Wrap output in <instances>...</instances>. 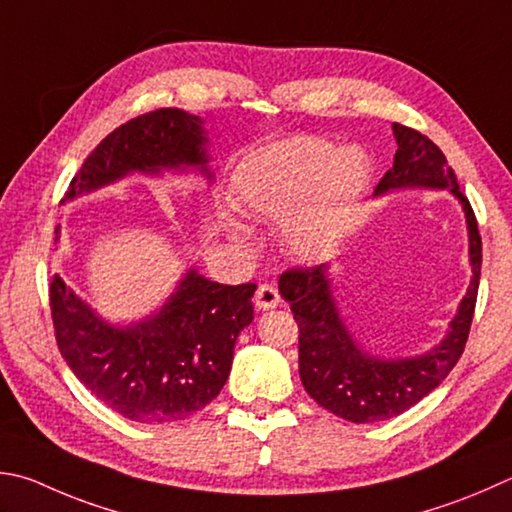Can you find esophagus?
<instances>
[{"mask_svg": "<svg viewBox=\"0 0 512 512\" xmlns=\"http://www.w3.org/2000/svg\"><path fill=\"white\" fill-rule=\"evenodd\" d=\"M277 304H280V293H277V288L273 284H259L257 293H255L257 309L268 311V309H275Z\"/></svg>", "mask_w": 512, "mask_h": 512, "instance_id": "esophagus-1", "label": "esophagus"}]
</instances>
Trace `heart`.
<instances>
[{"label":"heart","instance_id":"1","mask_svg":"<svg viewBox=\"0 0 512 512\" xmlns=\"http://www.w3.org/2000/svg\"><path fill=\"white\" fill-rule=\"evenodd\" d=\"M360 154L315 138H288L250 154L232 181L235 206L253 217L277 219L282 246L297 259L318 262L347 235L367 185ZM226 228L248 244L250 232L232 217Z\"/></svg>","mask_w":512,"mask_h":512}]
</instances>
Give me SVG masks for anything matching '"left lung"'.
Returning <instances> with one entry per match:
<instances>
[{"label":"left lung","mask_w":512,"mask_h":512,"mask_svg":"<svg viewBox=\"0 0 512 512\" xmlns=\"http://www.w3.org/2000/svg\"><path fill=\"white\" fill-rule=\"evenodd\" d=\"M398 150L394 165L376 185L374 197L405 188L450 190L461 203L468 224V255L472 277L468 293L434 349L410 358H378L351 336L331 291L329 266L291 268L280 277V293L291 302L300 329V378L315 403L351 423L387 421L410 410L439 387L466 347L475 315L481 237L475 212L459 190L457 176L430 138L405 125H392Z\"/></svg>","instance_id":"left-lung-1"}]
</instances>
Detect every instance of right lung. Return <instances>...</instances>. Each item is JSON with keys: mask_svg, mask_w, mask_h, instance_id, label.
Returning <instances> with one entry per match:
<instances>
[{"mask_svg": "<svg viewBox=\"0 0 512 512\" xmlns=\"http://www.w3.org/2000/svg\"><path fill=\"white\" fill-rule=\"evenodd\" d=\"M203 120L183 109H156L127 120L82 163L62 203L141 172L208 170ZM60 228H55V241ZM255 284L228 286L190 268L159 311L111 324L53 275L49 300L55 340L73 374L98 401L136 423H170L217 398L239 333L253 322Z\"/></svg>", "mask_w": 512, "mask_h": 512, "instance_id": "obj_1", "label": "right lung"}]
</instances>
